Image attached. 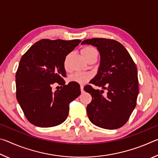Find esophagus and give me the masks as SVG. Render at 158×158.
Returning a JSON list of instances; mask_svg holds the SVG:
<instances>
[{
	"label": "esophagus",
	"instance_id": "1",
	"mask_svg": "<svg viewBox=\"0 0 158 158\" xmlns=\"http://www.w3.org/2000/svg\"><path fill=\"white\" fill-rule=\"evenodd\" d=\"M80 89H81V93L84 92V86H83L82 85H80Z\"/></svg>",
	"mask_w": 158,
	"mask_h": 158
}]
</instances>
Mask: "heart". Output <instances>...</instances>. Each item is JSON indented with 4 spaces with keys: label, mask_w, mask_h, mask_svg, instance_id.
I'll return each mask as SVG.
<instances>
[{
    "label": "heart",
    "mask_w": 158,
    "mask_h": 158,
    "mask_svg": "<svg viewBox=\"0 0 158 158\" xmlns=\"http://www.w3.org/2000/svg\"><path fill=\"white\" fill-rule=\"evenodd\" d=\"M81 53L85 59L87 60L89 58H90L93 56L97 55V51L94 47L91 46H85L81 50ZM68 59H69V55L65 57V60H64V68L65 69L68 68ZM93 74L89 73H75L68 77L69 81L70 82H74L77 83L79 84H84L87 83L89 80L92 78Z\"/></svg>",
    "instance_id": "obj_1"
}]
</instances>
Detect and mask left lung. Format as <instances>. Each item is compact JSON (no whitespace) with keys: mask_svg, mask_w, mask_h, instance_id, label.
<instances>
[{"mask_svg":"<svg viewBox=\"0 0 158 158\" xmlns=\"http://www.w3.org/2000/svg\"><path fill=\"white\" fill-rule=\"evenodd\" d=\"M82 44L97 47L100 54L98 73L90 84L106 89L95 90L85 85V91L92 96L86 111L90 122L104 129L114 130L126 123L137 105L139 81L136 64L127 49L111 39L85 40Z\"/></svg>","mask_w":158,"mask_h":158,"instance_id":"obj_1","label":"left lung"}]
</instances>
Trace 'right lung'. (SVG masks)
<instances>
[{"label": "right lung", "instance_id": "right-lung-1", "mask_svg": "<svg viewBox=\"0 0 158 158\" xmlns=\"http://www.w3.org/2000/svg\"><path fill=\"white\" fill-rule=\"evenodd\" d=\"M80 40L42 39L21 57L16 73V96L28 121L41 127L56 126L68 116L69 103L81 94L76 83L65 84L64 60ZM63 85L53 92L52 85Z\"/></svg>", "mask_w": 158, "mask_h": 158}]
</instances>
